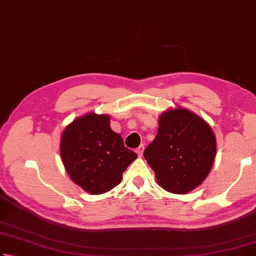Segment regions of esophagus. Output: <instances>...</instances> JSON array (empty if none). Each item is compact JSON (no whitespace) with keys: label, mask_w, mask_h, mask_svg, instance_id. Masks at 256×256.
Masks as SVG:
<instances>
[{"label":"esophagus","mask_w":256,"mask_h":256,"mask_svg":"<svg viewBox=\"0 0 256 256\" xmlns=\"http://www.w3.org/2000/svg\"><path fill=\"white\" fill-rule=\"evenodd\" d=\"M144 145L143 144H141V145H140V146L136 148V153H138V156H142V155H143V152H144Z\"/></svg>","instance_id":"obj_1"}]
</instances>
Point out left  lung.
<instances>
[{
	"label": "left lung",
	"instance_id": "8db88e82",
	"mask_svg": "<svg viewBox=\"0 0 256 256\" xmlns=\"http://www.w3.org/2000/svg\"><path fill=\"white\" fill-rule=\"evenodd\" d=\"M215 153L216 141L210 125L180 108L160 116L158 135L145 148L144 158L164 190L186 194L208 176Z\"/></svg>",
	"mask_w": 256,
	"mask_h": 256
}]
</instances>
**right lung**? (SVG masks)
Instances as JSON below:
<instances>
[{
	"instance_id": "add662e5",
	"label": "right lung",
	"mask_w": 256,
	"mask_h": 256,
	"mask_svg": "<svg viewBox=\"0 0 256 256\" xmlns=\"http://www.w3.org/2000/svg\"><path fill=\"white\" fill-rule=\"evenodd\" d=\"M64 168L74 183L91 194H102L121 183L138 154L124 146L110 126L108 115L90 113L73 121L61 138Z\"/></svg>"
}]
</instances>
